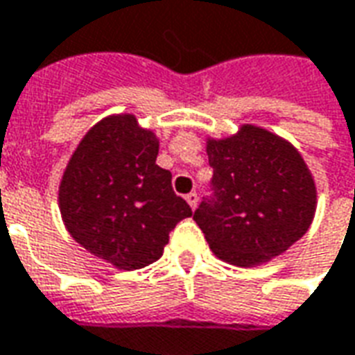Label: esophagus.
Instances as JSON below:
<instances>
[{
	"label": "esophagus",
	"instance_id": "esophagus-1",
	"mask_svg": "<svg viewBox=\"0 0 355 355\" xmlns=\"http://www.w3.org/2000/svg\"><path fill=\"white\" fill-rule=\"evenodd\" d=\"M186 202H188V205H190L192 209H196V207H198V194H196V192H190V194L186 196Z\"/></svg>",
	"mask_w": 355,
	"mask_h": 355
}]
</instances>
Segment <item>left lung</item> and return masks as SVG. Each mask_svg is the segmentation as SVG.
Returning a JSON list of instances; mask_svg holds the SVG:
<instances>
[{
  "instance_id": "1",
  "label": "left lung",
  "mask_w": 355,
  "mask_h": 355,
  "mask_svg": "<svg viewBox=\"0 0 355 355\" xmlns=\"http://www.w3.org/2000/svg\"><path fill=\"white\" fill-rule=\"evenodd\" d=\"M213 198L194 220L211 252L236 267H255L284 254L313 220L317 188L302 153L255 125L207 138Z\"/></svg>"
}]
</instances>
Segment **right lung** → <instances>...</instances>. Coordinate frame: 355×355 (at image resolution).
Wrapping results in <instances>:
<instances>
[{
    "label": "right lung",
    "mask_w": 355,
    "mask_h": 355,
    "mask_svg": "<svg viewBox=\"0 0 355 355\" xmlns=\"http://www.w3.org/2000/svg\"><path fill=\"white\" fill-rule=\"evenodd\" d=\"M159 140L132 113L92 126L59 182V211L69 234L115 269L157 261L177 223L192 215L155 163Z\"/></svg>",
    "instance_id": "1"
}]
</instances>
